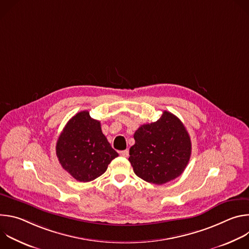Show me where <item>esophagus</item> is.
Here are the masks:
<instances>
[{"label": "esophagus", "mask_w": 249, "mask_h": 249, "mask_svg": "<svg viewBox=\"0 0 249 249\" xmlns=\"http://www.w3.org/2000/svg\"><path fill=\"white\" fill-rule=\"evenodd\" d=\"M119 154H120V156H122V157H124V158H128V157H129V151H128V150L121 151Z\"/></svg>", "instance_id": "34e87169"}]
</instances>
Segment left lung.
I'll return each mask as SVG.
<instances>
[{
	"mask_svg": "<svg viewBox=\"0 0 249 249\" xmlns=\"http://www.w3.org/2000/svg\"><path fill=\"white\" fill-rule=\"evenodd\" d=\"M129 161L143 180L163 184L181 175L191 156V141L183 123L163 111L160 118L144 124L134 134Z\"/></svg>",
	"mask_w": 249,
	"mask_h": 249,
	"instance_id": "8db88e82",
	"label": "left lung"
}]
</instances>
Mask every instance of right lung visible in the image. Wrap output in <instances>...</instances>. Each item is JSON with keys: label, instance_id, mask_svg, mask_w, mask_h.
Returning <instances> with one entry per match:
<instances>
[{"label": "right lung", "instance_id": "add662e5", "mask_svg": "<svg viewBox=\"0 0 249 249\" xmlns=\"http://www.w3.org/2000/svg\"><path fill=\"white\" fill-rule=\"evenodd\" d=\"M56 155L62 167L81 182L97 178L118 157L103 135L100 122L87 110L68 121L58 138Z\"/></svg>", "mask_w": 249, "mask_h": 249}]
</instances>
